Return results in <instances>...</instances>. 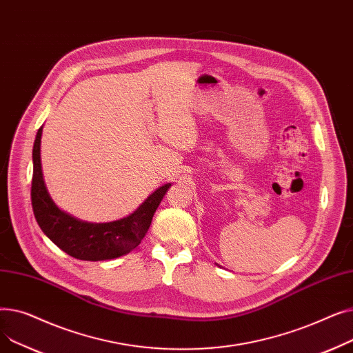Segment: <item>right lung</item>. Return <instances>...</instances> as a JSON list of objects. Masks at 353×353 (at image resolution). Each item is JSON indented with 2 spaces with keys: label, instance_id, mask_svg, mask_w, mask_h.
<instances>
[{
  "label": "right lung",
  "instance_id": "right-lung-1",
  "mask_svg": "<svg viewBox=\"0 0 353 353\" xmlns=\"http://www.w3.org/2000/svg\"><path fill=\"white\" fill-rule=\"evenodd\" d=\"M41 134L43 127L37 132L32 147L31 201L35 220L44 234L55 246L80 261H108L137 248L172 183L153 192L127 217L108 223H88L63 212L52 201L41 169Z\"/></svg>",
  "mask_w": 353,
  "mask_h": 353
}]
</instances>
